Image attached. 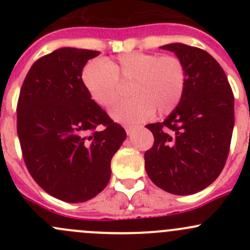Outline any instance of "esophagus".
Returning a JSON list of instances; mask_svg holds the SVG:
<instances>
[{"label":"esophagus","instance_id":"1","mask_svg":"<svg viewBox=\"0 0 250 250\" xmlns=\"http://www.w3.org/2000/svg\"><path fill=\"white\" fill-rule=\"evenodd\" d=\"M125 132H127V134L130 135L133 133V130L135 129V127H134V125H125Z\"/></svg>","mask_w":250,"mask_h":250}]
</instances>
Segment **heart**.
<instances>
[{
	"label": "heart",
	"mask_w": 250,
	"mask_h": 250,
	"mask_svg": "<svg viewBox=\"0 0 250 250\" xmlns=\"http://www.w3.org/2000/svg\"><path fill=\"white\" fill-rule=\"evenodd\" d=\"M123 83H130L132 99L111 110L115 121L135 123L153 112L168 115L181 102L186 84L183 62L172 55L128 52L115 60H94L82 71V83L93 102L110 109L121 99Z\"/></svg>",
	"instance_id": "1"
}]
</instances>
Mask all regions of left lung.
Wrapping results in <instances>:
<instances>
[{
	"instance_id": "obj_1",
	"label": "left lung",
	"mask_w": 250,
	"mask_h": 250,
	"mask_svg": "<svg viewBox=\"0 0 250 250\" xmlns=\"http://www.w3.org/2000/svg\"><path fill=\"white\" fill-rule=\"evenodd\" d=\"M173 52L186 72L184 95L163 122L147 125L155 144L145 169L156 186L173 195H192L210 185L228 160L234 125V99L223 67L206 50L184 43Z\"/></svg>"
}]
</instances>
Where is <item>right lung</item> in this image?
I'll return each mask as SVG.
<instances>
[{"instance_id": "right-lung-1", "label": "right lung", "mask_w": 250, "mask_h": 250, "mask_svg": "<svg viewBox=\"0 0 250 250\" xmlns=\"http://www.w3.org/2000/svg\"><path fill=\"white\" fill-rule=\"evenodd\" d=\"M99 54L59 48L34 62L20 89L17 130L25 165L64 202H85L106 188L111 158L127 138L82 83L83 67Z\"/></svg>"}]
</instances>
